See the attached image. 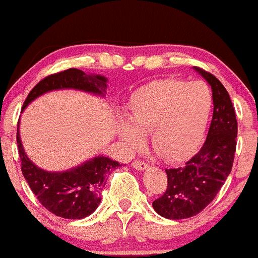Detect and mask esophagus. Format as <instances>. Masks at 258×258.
<instances>
[{"mask_svg": "<svg viewBox=\"0 0 258 258\" xmlns=\"http://www.w3.org/2000/svg\"><path fill=\"white\" fill-rule=\"evenodd\" d=\"M132 166L134 167L137 170H145V169H147V167H149L143 161H134V162H133Z\"/></svg>", "mask_w": 258, "mask_h": 258, "instance_id": "34e87169", "label": "esophagus"}]
</instances>
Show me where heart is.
Listing matches in <instances>:
<instances>
[{
    "label": "heart",
    "instance_id": "1",
    "mask_svg": "<svg viewBox=\"0 0 258 258\" xmlns=\"http://www.w3.org/2000/svg\"><path fill=\"white\" fill-rule=\"evenodd\" d=\"M213 96L207 84L160 79L135 90L126 105L118 138L130 152L143 146V134L166 162L185 161L198 149L207 128Z\"/></svg>",
    "mask_w": 258,
    "mask_h": 258
}]
</instances>
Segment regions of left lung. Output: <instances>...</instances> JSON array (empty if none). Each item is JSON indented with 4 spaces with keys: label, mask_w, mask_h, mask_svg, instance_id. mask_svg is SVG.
Returning a JSON list of instances; mask_svg holds the SVG:
<instances>
[{
    "label": "left lung",
    "mask_w": 258,
    "mask_h": 258,
    "mask_svg": "<svg viewBox=\"0 0 258 258\" xmlns=\"http://www.w3.org/2000/svg\"><path fill=\"white\" fill-rule=\"evenodd\" d=\"M194 71L211 85L213 115L200 151L183 167L166 169L167 190L152 206L167 219L190 218L210 205L230 174L235 153L238 121L229 94L215 75Z\"/></svg>",
    "instance_id": "1"
}]
</instances>
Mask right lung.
<instances>
[{"mask_svg":"<svg viewBox=\"0 0 258 258\" xmlns=\"http://www.w3.org/2000/svg\"><path fill=\"white\" fill-rule=\"evenodd\" d=\"M107 82L108 79L103 75L86 74L77 68L52 74L29 92L22 112L37 97L57 90H78L105 98ZM17 143L23 175L31 191L43 207L66 219H83L94 213L101 202V191L106 185L107 175L121 166L105 156H95L79 166L60 172L42 169L25 153L20 139L19 121Z\"/></svg>","mask_w":258,"mask_h":258,"instance_id":"1","label":"right lung"}]
</instances>
